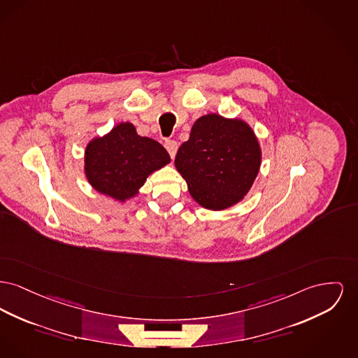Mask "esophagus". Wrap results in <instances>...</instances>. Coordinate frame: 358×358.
Segmentation results:
<instances>
[{"label":"esophagus","instance_id":"1","mask_svg":"<svg viewBox=\"0 0 358 358\" xmlns=\"http://www.w3.org/2000/svg\"><path fill=\"white\" fill-rule=\"evenodd\" d=\"M165 148L168 150L169 155L171 158H174L176 154H177V150H178V143L176 141H166L165 142Z\"/></svg>","mask_w":358,"mask_h":358}]
</instances>
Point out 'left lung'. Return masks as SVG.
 I'll return each mask as SVG.
<instances>
[{
    "mask_svg": "<svg viewBox=\"0 0 358 358\" xmlns=\"http://www.w3.org/2000/svg\"><path fill=\"white\" fill-rule=\"evenodd\" d=\"M261 159L258 138L245 120L208 113L193 123L174 165L199 206L223 210L252 189Z\"/></svg>",
    "mask_w": 358,
    "mask_h": 358,
    "instance_id": "8db88e82",
    "label": "left lung"
}]
</instances>
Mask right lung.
Instances as JSON below:
<instances>
[{
    "label": "right lung",
    "instance_id": "obj_1",
    "mask_svg": "<svg viewBox=\"0 0 358 358\" xmlns=\"http://www.w3.org/2000/svg\"><path fill=\"white\" fill-rule=\"evenodd\" d=\"M165 148L141 136L129 122H122L85 148L84 173L99 193L126 203L136 197L148 176L170 164Z\"/></svg>",
    "mask_w": 358,
    "mask_h": 358
}]
</instances>
